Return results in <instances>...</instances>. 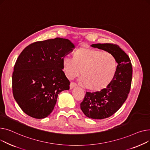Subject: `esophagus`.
Here are the masks:
<instances>
[{
    "label": "esophagus",
    "instance_id": "obj_1",
    "mask_svg": "<svg viewBox=\"0 0 150 150\" xmlns=\"http://www.w3.org/2000/svg\"><path fill=\"white\" fill-rule=\"evenodd\" d=\"M77 85L74 83V82H71V83H70V85H69V87H70V89H73V88H74L75 86H76Z\"/></svg>",
    "mask_w": 150,
    "mask_h": 150
}]
</instances>
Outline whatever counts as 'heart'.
Segmentation results:
<instances>
[{
    "label": "heart",
    "mask_w": 150,
    "mask_h": 150,
    "mask_svg": "<svg viewBox=\"0 0 150 150\" xmlns=\"http://www.w3.org/2000/svg\"><path fill=\"white\" fill-rule=\"evenodd\" d=\"M63 69L68 79L77 76L81 71V82L87 89L99 91L107 88L115 77L117 64L108 52L80 47L73 52V59H62Z\"/></svg>",
    "instance_id": "obj_1"
}]
</instances>
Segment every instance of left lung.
<instances>
[{
	"instance_id": "obj_1",
	"label": "left lung",
	"mask_w": 150,
	"mask_h": 150,
	"mask_svg": "<svg viewBox=\"0 0 150 150\" xmlns=\"http://www.w3.org/2000/svg\"><path fill=\"white\" fill-rule=\"evenodd\" d=\"M91 47L112 54L117 64L116 73L111 83L100 91L86 92L81 103V108L86 117L103 119L112 116L127 100L133 69L128 56L119 46L111 43H95Z\"/></svg>"
}]
</instances>
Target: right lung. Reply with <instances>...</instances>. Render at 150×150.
<instances>
[{"label": "right lung", "mask_w": 150, "mask_h": 150, "mask_svg": "<svg viewBox=\"0 0 150 150\" xmlns=\"http://www.w3.org/2000/svg\"><path fill=\"white\" fill-rule=\"evenodd\" d=\"M74 48L69 40L57 38L34 42L22 51L14 67L12 87L14 99L27 115L47 117L58 94L69 89L62 59Z\"/></svg>", "instance_id": "1"}]
</instances>
